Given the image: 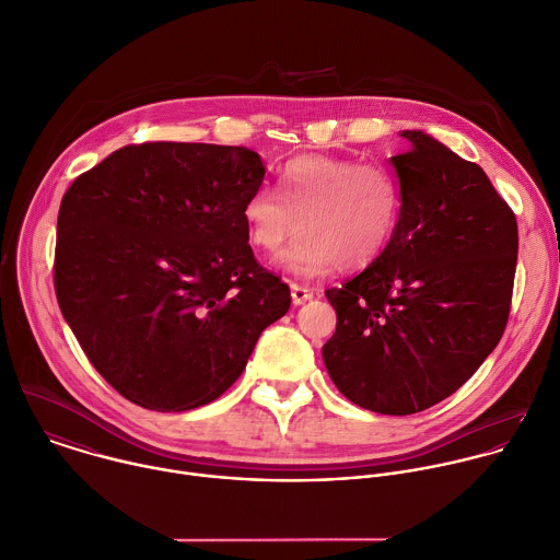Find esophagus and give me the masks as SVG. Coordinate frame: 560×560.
<instances>
[{
    "instance_id": "34e87169",
    "label": "esophagus",
    "mask_w": 560,
    "mask_h": 560,
    "mask_svg": "<svg viewBox=\"0 0 560 560\" xmlns=\"http://www.w3.org/2000/svg\"><path fill=\"white\" fill-rule=\"evenodd\" d=\"M290 292H292V303L294 305H303V303L314 299V292L310 288H305V285H299V283H292Z\"/></svg>"
}]
</instances>
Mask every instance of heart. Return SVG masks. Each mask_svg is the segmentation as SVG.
<instances>
[{
	"label": "heart",
	"instance_id": "1",
	"mask_svg": "<svg viewBox=\"0 0 560 560\" xmlns=\"http://www.w3.org/2000/svg\"><path fill=\"white\" fill-rule=\"evenodd\" d=\"M404 211L397 172L380 161L301 154L279 170L277 191L255 189L242 209L248 242L277 255L301 277L336 266L355 270L373 264L395 237Z\"/></svg>",
	"mask_w": 560,
	"mask_h": 560
}]
</instances>
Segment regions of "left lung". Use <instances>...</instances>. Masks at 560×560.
<instances>
[{
    "label": "left lung",
    "instance_id": "left-lung-1",
    "mask_svg": "<svg viewBox=\"0 0 560 560\" xmlns=\"http://www.w3.org/2000/svg\"><path fill=\"white\" fill-rule=\"evenodd\" d=\"M401 137L399 229L369 268L325 290L338 323L323 347L336 388L393 417L447 399L493 353L520 248L515 213L478 163L421 130Z\"/></svg>",
    "mask_w": 560,
    "mask_h": 560
}]
</instances>
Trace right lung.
Returning a JSON list of instances; mask_svg holds the SVG:
<instances>
[{
    "mask_svg": "<svg viewBox=\"0 0 560 560\" xmlns=\"http://www.w3.org/2000/svg\"><path fill=\"white\" fill-rule=\"evenodd\" d=\"M266 167L242 145H124L80 174L56 224L58 307L128 401L185 412L246 369L290 288L257 264L244 202Z\"/></svg>",
    "mask_w": 560,
    "mask_h": 560,
    "instance_id": "add662e5",
    "label": "right lung"
}]
</instances>
